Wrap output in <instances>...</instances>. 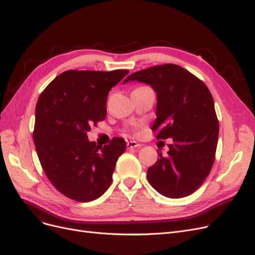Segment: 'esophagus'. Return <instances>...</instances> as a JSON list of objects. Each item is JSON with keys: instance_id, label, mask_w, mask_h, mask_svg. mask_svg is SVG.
<instances>
[{"instance_id": "34e87169", "label": "esophagus", "mask_w": 255, "mask_h": 255, "mask_svg": "<svg viewBox=\"0 0 255 255\" xmlns=\"http://www.w3.org/2000/svg\"><path fill=\"white\" fill-rule=\"evenodd\" d=\"M127 145H128V149H135V148H139V146H140V144L138 143L137 141H135V140H129V141H128V142H127Z\"/></svg>"}]
</instances>
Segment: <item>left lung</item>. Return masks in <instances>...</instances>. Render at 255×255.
<instances>
[{"label": "left lung", "instance_id": "left-lung-1", "mask_svg": "<svg viewBox=\"0 0 255 255\" xmlns=\"http://www.w3.org/2000/svg\"><path fill=\"white\" fill-rule=\"evenodd\" d=\"M150 85L156 94V138H172L167 155L148 169L146 177L160 195L189 196L206 179L214 164L219 123L206 85L184 68L168 64L137 71L123 81Z\"/></svg>", "mask_w": 255, "mask_h": 255}]
</instances>
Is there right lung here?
Listing matches in <instances>:
<instances>
[{"mask_svg":"<svg viewBox=\"0 0 255 255\" xmlns=\"http://www.w3.org/2000/svg\"><path fill=\"white\" fill-rule=\"evenodd\" d=\"M128 70H68L54 79L36 105L34 143L44 173L59 192L79 202L101 197L111 186L126 140L99 146L88 139L91 126L106 116L110 90Z\"/></svg>","mask_w":255,"mask_h":255,"instance_id":"right-lung-1","label":"right lung"}]
</instances>
